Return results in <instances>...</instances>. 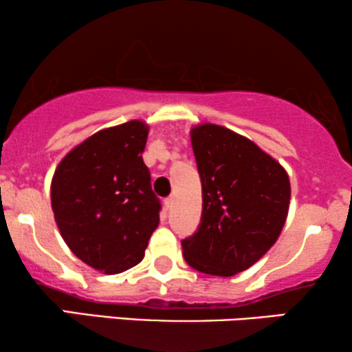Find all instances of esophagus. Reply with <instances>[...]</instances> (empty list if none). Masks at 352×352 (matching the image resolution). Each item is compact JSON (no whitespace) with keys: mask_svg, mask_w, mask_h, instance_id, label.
Returning a JSON list of instances; mask_svg holds the SVG:
<instances>
[{"mask_svg":"<svg viewBox=\"0 0 352 352\" xmlns=\"http://www.w3.org/2000/svg\"><path fill=\"white\" fill-rule=\"evenodd\" d=\"M173 201H175V200H173V197H168V199H165V208L166 210L173 208Z\"/></svg>","mask_w":352,"mask_h":352,"instance_id":"1","label":"esophagus"}]
</instances>
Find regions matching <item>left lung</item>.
<instances>
[{
    "label": "left lung",
    "instance_id": "left-lung-1",
    "mask_svg": "<svg viewBox=\"0 0 352 352\" xmlns=\"http://www.w3.org/2000/svg\"><path fill=\"white\" fill-rule=\"evenodd\" d=\"M201 181V219L181 242L190 267L230 277L253 266L277 242L290 205V179L256 144L213 123L192 128Z\"/></svg>",
    "mask_w": 352,
    "mask_h": 352
}]
</instances>
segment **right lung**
Wrapping results in <instances>:
<instances>
[{
  "label": "right lung",
  "mask_w": 352,
  "mask_h": 352,
  "mask_svg": "<svg viewBox=\"0 0 352 352\" xmlns=\"http://www.w3.org/2000/svg\"><path fill=\"white\" fill-rule=\"evenodd\" d=\"M148 126L131 120L72 148L51 182V206L72 253L104 274L142 261L160 223V200L142 160Z\"/></svg>",
  "instance_id": "add662e5"
}]
</instances>
